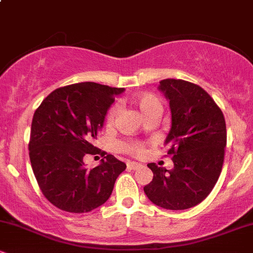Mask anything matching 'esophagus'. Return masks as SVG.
I'll return each mask as SVG.
<instances>
[{"instance_id":"34e87169","label":"esophagus","mask_w":253,"mask_h":253,"mask_svg":"<svg viewBox=\"0 0 253 253\" xmlns=\"http://www.w3.org/2000/svg\"><path fill=\"white\" fill-rule=\"evenodd\" d=\"M139 168H141V164L135 163V162H129V163H127V169L128 170H136L139 169Z\"/></svg>"}]
</instances>
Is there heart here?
Here are the masks:
<instances>
[{
  "label": "heart",
  "mask_w": 253,
  "mask_h": 253,
  "mask_svg": "<svg viewBox=\"0 0 253 253\" xmlns=\"http://www.w3.org/2000/svg\"><path fill=\"white\" fill-rule=\"evenodd\" d=\"M132 102L135 107H138L144 118H147L149 115L155 114V113H159V114H161L162 112L161 101L152 94L135 95V96L132 98ZM117 106H113L109 108L108 113H107L106 115V123L108 125H110L114 121L115 115H117ZM120 149L125 151V152L130 153V155L139 156L143 153V146L138 143H121Z\"/></svg>",
  "instance_id": "heart-1"
}]
</instances>
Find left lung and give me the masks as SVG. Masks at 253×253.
Instances as JSON below:
<instances>
[{"mask_svg": "<svg viewBox=\"0 0 253 253\" xmlns=\"http://www.w3.org/2000/svg\"><path fill=\"white\" fill-rule=\"evenodd\" d=\"M159 83L170 104L171 128L164 144L170 147L173 168L147 164L153 178L144 191L158 207L188 210L210 195L221 172L227 141L225 118L201 86L172 78Z\"/></svg>", "mask_w": 253, "mask_h": 253, "instance_id": "left-lung-1", "label": "left lung"}]
</instances>
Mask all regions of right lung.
I'll list each match as a JSON object with an SVG mask.
<instances>
[{
    "label": "right lung",
    "mask_w": 253,
    "mask_h": 253,
    "mask_svg": "<svg viewBox=\"0 0 253 253\" xmlns=\"http://www.w3.org/2000/svg\"><path fill=\"white\" fill-rule=\"evenodd\" d=\"M124 90L94 82L71 84L53 90L34 113L28 144L32 169L43 196L59 210L86 213L100 207L126 169L124 162L92 145L110 104ZM96 153L104 159L88 170L84 156Z\"/></svg>",
    "instance_id": "obj_1"
}]
</instances>
